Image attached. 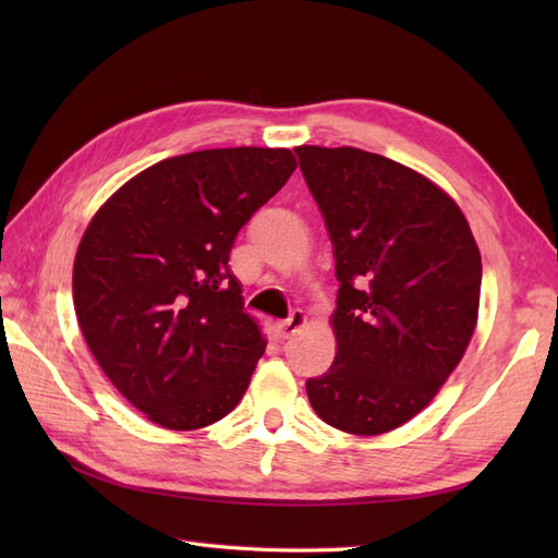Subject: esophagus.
Instances as JSON below:
<instances>
[{
	"mask_svg": "<svg viewBox=\"0 0 558 558\" xmlns=\"http://www.w3.org/2000/svg\"><path fill=\"white\" fill-rule=\"evenodd\" d=\"M304 324H306V316H304V312L294 310V312L290 314V318H286V322H280V324L276 326V330H278V336H280V338H292V336L298 333V330H300Z\"/></svg>",
	"mask_w": 558,
	"mask_h": 558,
	"instance_id": "34e87169",
	"label": "esophagus"
}]
</instances>
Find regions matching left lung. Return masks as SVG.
Segmentation results:
<instances>
[{
  "instance_id": "8db88e82",
  "label": "left lung",
  "mask_w": 558,
  "mask_h": 558,
  "mask_svg": "<svg viewBox=\"0 0 558 558\" xmlns=\"http://www.w3.org/2000/svg\"><path fill=\"white\" fill-rule=\"evenodd\" d=\"M340 280L336 360L306 378L314 412L374 436L429 405L475 333L482 258L456 201L360 148H294Z\"/></svg>"
}]
</instances>
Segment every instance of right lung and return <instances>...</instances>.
I'll list each match as a JSON object with an SVG mask.
<instances>
[{
    "instance_id": "1",
    "label": "right lung",
    "mask_w": 558,
    "mask_h": 558,
    "mask_svg": "<svg viewBox=\"0 0 558 558\" xmlns=\"http://www.w3.org/2000/svg\"><path fill=\"white\" fill-rule=\"evenodd\" d=\"M298 168L288 148H213L150 165L108 198L74 260L93 357L165 429L222 420L266 340L230 270L234 236Z\"/></svg>"
}]
</instances>
